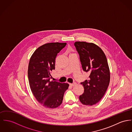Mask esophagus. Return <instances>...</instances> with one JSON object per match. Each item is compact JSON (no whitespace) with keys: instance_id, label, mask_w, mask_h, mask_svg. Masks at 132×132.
<instances>
[{"instance_id":"obj_1","label":"esophagus","mask_w":132,"mask_h":132,"mask_svg":"<svg viewBox=\"0 0 132 132\" xmlns=\"http://www.w3.org/2000/svg\"><path fill=\"white\" fill-rule=\"evenodd\" d=\"M76 84V83H70V85L71 86H75V85Z\"/></svg>"}]
</instances>
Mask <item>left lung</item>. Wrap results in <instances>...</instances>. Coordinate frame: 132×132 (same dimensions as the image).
Instances as JSON below:
<instances>
[{"label": "left lung", "mask_w": 132, "mask_h": 132, "mask_svg": "<svg viewBox=\"0 0 132 132\" xmlns=\"http://www.w3.org/2000/svg\"><path fill=\"white\" fill-rule=\"evenodd\" d=\"M83 71L88 72V80L81 82L84 90L79 96L81 103L93 105L100 102L104 95L110 81V71L108 60L102 49L92 43L76 42Z\"/></svg>", "instance_id": "left-lung-1"}]
</instances>
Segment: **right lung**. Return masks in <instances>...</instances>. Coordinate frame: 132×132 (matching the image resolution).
Segmentation results:
<instances>
[{
	"label": "right lung",
	"instance_id": "1",
	"mask_svg": "<svg viewBox=\"0 0 132 132\" xmlns=\"http://www.w3.org/2000/svg\"><path fill=\"white\" fill-rule=\"evenodd\" d=\"M66 43H50L39 47L34 52L28 67L30 89L39 103L46 108L54 109L62 103L68 83L50 81L51 72L55 69L56 57Z\"/></svg>",
	"mask_w": 132,
	"mask_h": 132
}]
</instances>
